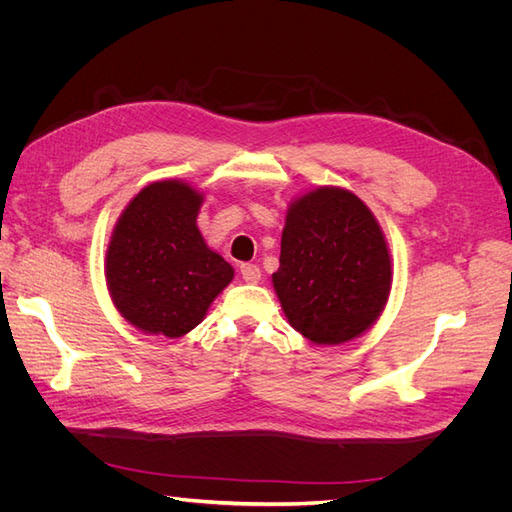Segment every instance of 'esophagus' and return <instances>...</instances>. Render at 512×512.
Masks as SVG:
<instances>
[{
  "instance_id": "esophagus-1",
  "label": "esophagus",
  "mask_w": 512,
  "mask_h": 512,
  "mask_svg": "<svg viewBox=\"0 0 512 512\" xmlns=\"http://www.w3.org/2000/svg\"><path fill=\"white\" fill-rule=\"evenodd\" d=\"M241 277L247 284H258L260 282V269L256 265H250V262H245V265H241Z\"/></svg>"
}]
</instances>
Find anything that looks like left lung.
<instances>
[{
  "label": "left lung",
  "instance_id": "8db88e82",
  "mask_svg": "<svg viewBox=\"0 0 512 512\" xmlns=\"http://www.w3.org/2000/svg\"><path fill=\"white\" fill-rule=\"evenodd\" d=\"M391 277L389 245L359 196L316 188L288 207L273 288L309 342L337 346L365 333L389 299Z\"/></svg>",
  "mask_w": 512,
  "mask_h": 512
}]
</instances>
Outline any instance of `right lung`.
<instances>
[{
	"label": "right lung",
	"instance_id": "add662e5",
	"mask_svg": "<svg viewBox=\"0 0 512 512\" xmlns=\"http://www.w3.org/2000/svg\"><path fill=\"white\" fill-rule=\"evenodd\" d=\"M203 194L170 179L149 183L123 209L106 250L117 312L138 331L181 337L203 322L235 269L196 226Z\"/></svg>",
	"mask_w": 512,
	"mask_h": 512
}]
</instances>
